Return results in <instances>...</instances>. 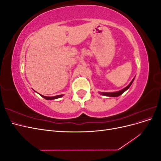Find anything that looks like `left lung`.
I'll use <instances>...</instances> for the list:
<instances>
[{"label": "left lung", "instance_id": "left-lung-1", "mask_svg": "<svg viewBox=\"0 0 161 161\" xmlns=\"http://www.w3.org/2000/svg\"><path fill=\"white\" fill-rule=\"evenodd\" d=\"M134 79H133V80L131 81V82H130V83L129 84V85H128V86H126L125 88H124V89H122V90H121V91H118V92H101V95H103L108 96V97H118V96H119L120 95L122 94L124 91H125L126 90L128 89L129 87L131 86V83H132V82H133Z\"/></svg>", "mask_w": 161, "mask_h": 161}]
</instances>
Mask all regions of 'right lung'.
I'll return each instance as SVG.
<instances>
[{
    "mask_svg": "<svg viewBox=\"0 0 161 161\" xmlns=\"http://www.w3.org/2000/svg\"><path fill=\"white\" fill-rule=\"evenodd\" d=\"M42 97H43V98L46 99H47V100H52V99H58V98H60V97H62L63 95H57V96H55V97H46V96H43V95H40Z\"/></svg>",
    "mask_w": 161,
    "mask_h": 161,
    "instance_id": "add662e5",
    "label": "right lung"
}]
</instances>
